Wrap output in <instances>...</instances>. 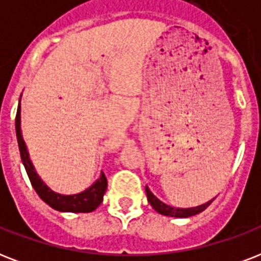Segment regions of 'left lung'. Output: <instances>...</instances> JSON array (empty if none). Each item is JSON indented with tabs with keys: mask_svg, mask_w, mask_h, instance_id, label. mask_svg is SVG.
Instances as JSON below:
<instances>
[{
	"mask_svg": "<svg viewBox=\"0 0 261 261\" xmlns=\"http://www.w3.org/2000/svg\"><path fill=\"white\" fill-rule=\"evenodd\" d=\"M146 195L147 200L150 203V206L153 207L159 214L167 215V217H176V218H187V217H192V215L199 214V213H202L203 210H206L207 207L211 204V202L214 200V199H211V200H208V202L204 203V204H200V206L196 207H190V208H176V207L168 206L167 203L161 202V200L149 190V187H146Z\"/></svg>",
	"mask_w": 261,
	"mask_h": 261,
	"instance_id": "8db88e82",
	"label": "left lung"
}]
</instances>
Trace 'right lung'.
<instances>
[{
    "label": "right lung",
    "instance_id": "1",
    "mask_svg": "<svg viewBox=\"0 0 261 261\" xmlns=\"http://www.w3.org/2000/svg\"><path fill=\"white\" fill-rule=\"evenodd\" d=\"M20 104H18L17 114H16V137H17L18 149H20V155L21 161L24 164L27 174L30 177V181L32 187L36 191V194L40 196L43 202H46L54 210L62 211V213H90L96 210L100 203L102 202V196L107 191V177L106 174H100V177L96 181L87 188L83 192L75 195H61L51 191L48 187L42 181L39 177L34 165L31 163L30 154L27 151V146L24 139L21 137V128H20Z\"/></svg>",
    "mask_w": 261,
    "mask_h": 261
}]
</instances>
